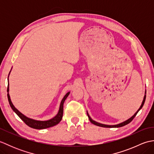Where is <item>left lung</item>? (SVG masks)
Masks as SVG:
<instances>
[{"instance_id": "1", "label": "left lung", "mask_w": 154, "mask_h": 154, "mask_svg": "<svg viewBox=\"0 0 154 154\" xmlns=\"http://www.w3.org/2000/svg\"><path fill=\"white\" fill-rule=\"evenodd\" d=\"M145 93L146 94V92ZM146 95L145 94L144 97H143V101H142V104H141V106H140V107L139 108V109H138V110H137V112H136L134 114V115H133L131 118H130L129 119H128L127 120L124 121V122H122V123H120V124H116V125H106V124H100V123H99V122H95V121H94L93 120L91 119V118L89 116V114H88V112H87V115H88V117H89L90 122H91V123H93V124H94V125H97V126H98L104 127V128H119V127H122V126H124L126 125V124H129L134 119V117L136 116L137 113H138V112H139V110L142 109L143 105V104H144L145 100H146Z\"/></svg>"}]
</instances>
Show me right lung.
I'll list each match as a JSON object with an SVG mask.
<instances>
[{
	"label": "right lung",
	"mask_w": 154,
	"mask_h": 154,
	"mask_svg": "<svg viewBox=\"0 0 154 154\" xmlns=\"http://www.w3.org/2000/svg\"><path fill=\"white\" fill-rule=\"evenodd\" d=\"M11 73V72H10ZM9 73V74H10ZM9 84H8V89H7V96H8V102L10 105H11L12 109L14 111L16 114L22 120H23L24 122V123L28 125V126H30L32 128L34 129H38V130H41V129H45V128H48L52 127L55 125H56L58 123L60 122V121L62 119V117H63V103L65 102V99H67V97H68L69 94V92H68L64 96L63 99H62L61 104H60V109H59L58 113L57 114V115L55 117H54L53 119H51L50 120H45V121H40V120H35L32 119H29V118L26 117L24 116V114H22L20 111H18L17 109H16L14 106L13 105V104L11 102V98H10V95L8 93L9 91V87H8Z\"/></svg>",
	"instance_id": "1"
}]
</instances>
